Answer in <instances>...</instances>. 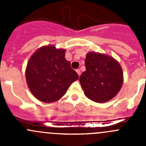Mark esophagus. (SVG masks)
I'll use <instances>...</instances> for the list:
<instances>
[{"label": "esophagus", "instance_id": "obj_1", "mask_svg": "<svg viewBox=\"0 0 146 146\" xmlns=\"http://www.w3.org/2000/svg\"><path fill=\"white\" fill-rule=\"evenodd\" d=\"M76 73H78V76H80V70H79V69H76Z\"/></svg>", "mask_w": 146, "mask_h": 146}]
</instances>
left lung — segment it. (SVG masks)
Wrapping results in <instances>:
<instances>
[{"mask_svg":"<svg viewBox=\"0 0 146 146\" xmlns=\"http://www.w3.org/2000/svg\"><path fill=\"white\" fill-rule=\"evenodd\" d=\"M85 64L86 70L79 80L85 96L98 103L111 100L119 92L123 82L119 63L107 54L89 52Z\"/></svg>","mask_w":146,"mask_h":146,"instance_id":"left-lung-1","label":"left lung"}]
</instances>
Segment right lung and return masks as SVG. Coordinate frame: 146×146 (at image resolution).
Instances as JSON below:
<instances>
[{
  "mask_svg": "<svg viewBox=\"0 0 146 146\" xmlns=\"http://www.w3.org/2000/svg\"><path fill=\"white\" fill-rule=\"evenodd\" d=\"M66 49L54 45L38 48L28 61L26 81L32 95L45 103L61 99L78 75L65 58Z\"/></svg>",
  "mask_w": 146,
  "mask_h": 146,
  "instance_id": "add662e5",
  "label": "right lung"
}]
</instances>
